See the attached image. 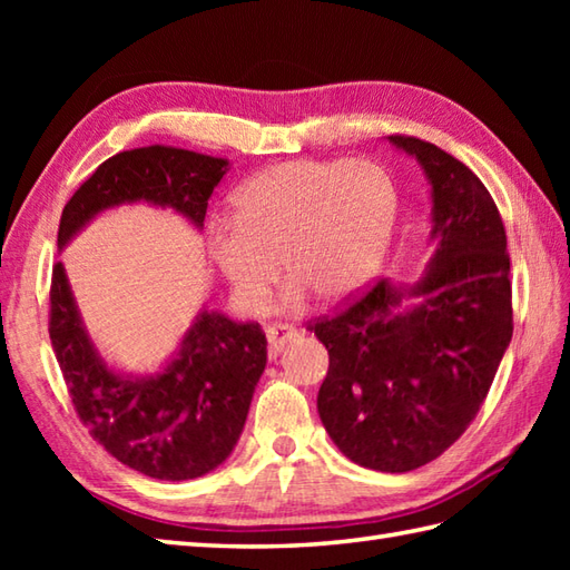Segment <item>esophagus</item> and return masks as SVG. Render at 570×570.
Instances as JSON below:
<instances>
[{
  "label": "esophagus",
  "instance_id": "34e87169",
  "mask_svg": "<svg viewBox=\"0 0 570 570\" xmlns=\"http://www.w3.org/2000/svg\"><path fill=\"white\" fill-rule=\"evenodd\" d=\"M298 337V331L288 323H272L266 328V341H269V355H278L286 343H292Z\"/></svg>",
  "mask_w": 570,
  "mask_h": 570
}]
</instances>
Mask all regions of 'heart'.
<instances>
[{"label":"heart","instance_id":"b5f03b06","mask_svg":"<svg viewBox=\"0 0 570 570\" xmlns=\"http://www.w3.org/2000/svg\"><path fill=\"white\" fill-rule=\"evenodd\" d=\"M396 223V188L372 161H284L264 168L233 196V225L217 227L210 252L229 294L262 313L278 278L323 301L357 294L377 274Z\"/></svg>","mask_w":570,"mask_h":570}]
</instances>
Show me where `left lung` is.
Instances as JSON below:
<instances>
[{
	"label": "left lung",
	"mask_w": 570,
	"mask_h": 570,
	"mask_svg": "<svg viewBox=\"0 0 570 570\" xmlns=\"http://www.w3.org/2000/svg\"><path fill=\"white\" fill-rule=\"evenodd\" d=\"M431 184L435 254L414 286L377 282L308 323L328 350L318 414L353 463L409 472L448 451L512 341L507 233L490 190L431 141L392 135Z\"/></svg>",
	"instance_id": "8db88e82"
}]
</instances>
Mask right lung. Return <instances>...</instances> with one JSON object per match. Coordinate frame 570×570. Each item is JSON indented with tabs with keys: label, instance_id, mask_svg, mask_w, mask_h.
<instances>
[{
	"label": "right lung",
	"instance_id": "right-lung-1",
	"mask_svg": "<svg viewBox=\"0 0 570 570\" xmlns=\"http://www.w3.org/2000/svg\"><path fill=\"white\" fill-rule=\"evenodd\" d=\"M227 159L174 147L119 151L72 193L58 225L63 249L95 215L122 203L171 208L203 227ZM48 335L82 426L119 463L156 480H193L233 453L266 365L259 323L203 311L176 357L151 377H125L102 362L72 301L63 264H53Z\"/></svg>",
	"mask_w": 570,
	"mask_h": 570
}]
</instances>
